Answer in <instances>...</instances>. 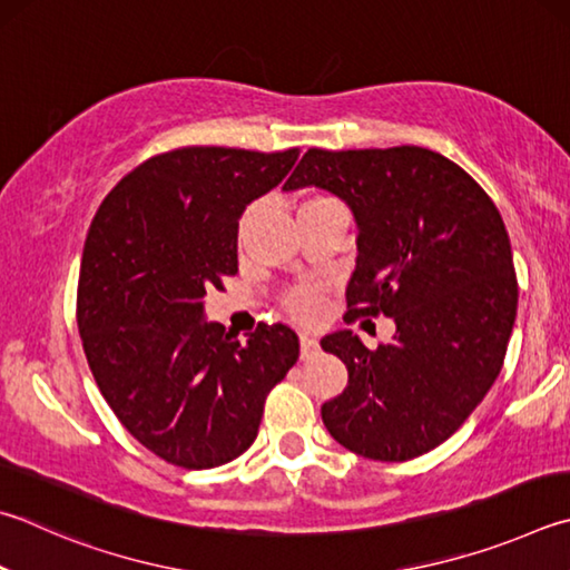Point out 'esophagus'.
I'll list each match as a JSON object with an SVG mask.
<instances>
[{"label": "esophagus", "instance_id": "esophagus-1", "mask_svg": "<svg viewBox=\"0 0 570 570\" xmlns=\"http://www.w3.org/2000/svg\"><path fill=\"white\" fill-rule=\"evenodd\" d=\"M302 358L306 361V358H312L316 351H318V338L316 336H312V334H302Z\"/></svg>", "mask_w": 570, "mask_h": 570}]
</instances>
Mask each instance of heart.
<instances>
[{
  "instance_id": "obj_1",
  "label": "heart",
  "mask_w": 570,
  "mask_h": 570,
  "mask_svg": "<svg viewBox=\"0 0 570 570\" xmlns=\"http://www.w3.org/2000/svg\"><path fill=\"white\" fill-rule=\"evenodd\" d=\"M328 202H334V199H328V196H308V199H304L302 206H298V212L314 209V206L328 204ZM254 212H256V206H249V209L242 214L239 226H236V236H239V242L244 239L246 229H249ZM284 308L298 321H314L324 314V292H321L318 286H296L284 296Z\"/></svg>"
}]
</instances>
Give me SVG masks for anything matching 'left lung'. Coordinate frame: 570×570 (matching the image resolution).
<instances>
[{
  "label": "left lung",
  "mask_w": 570,
  "mask_h": 570,
  "mask_svg": "<svg viewBox=\"0 0 570 570\" xmlns=\"http://www.w3.org/2000/svg\"><path fill=\"white\" fill-rule=\"evenodd\" d=\"M318 186L358 224L346 321L391 316V344L321 338L348 386L321 406L341 446L409 461L459 431L501 374L519 306L513 254L491 196L439 151L308 149L284 189Z\"/></svg>",
  "instance_id": "1"
}]
</instances>
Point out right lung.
I'll return each mask as SVG.
<instances>
[{
    "mask_svg": "<svg viewBox=\"0 0 570 570\" xmlns=\"http://www.w3.org/2000/svg\"><path fill=\"white\" fill-rule=\"evenodd\" d=\"M298 149L179 147L131 169L91 219L77 286L81 346L101 396L144 449L189 471L252 446L298 336L206 324L204 296L239 272L236 226Z\"/></svg>",
    "mask_w": 570,
    "mask_h": 570,
    "instance_id": "obj_1",
    "label": "right lung"
}]
</instances>
